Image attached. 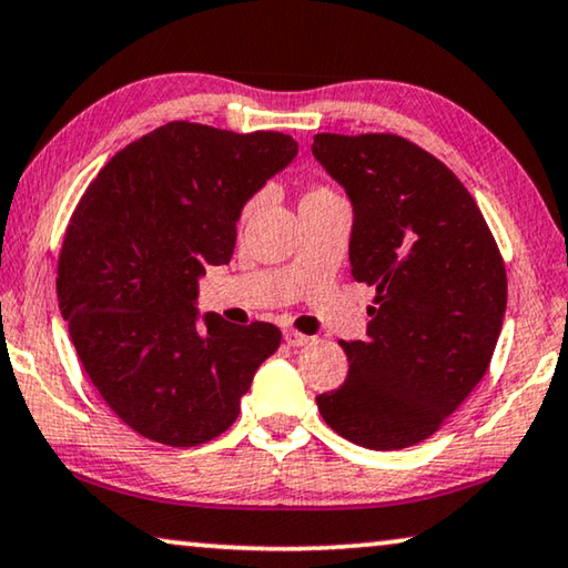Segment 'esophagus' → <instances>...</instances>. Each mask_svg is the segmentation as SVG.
<instances>
[{
	"instance_id": "34e87169",
	"label": "esophagus",
	"mask_w": 568,
	"mask_h": 568,
	"mask_svg": "<svg viewBox=\"0 0 568 568\" xmlns=\"http://www.w3.org/2000/svg\"><path fill=\"white\" fill-rule=\"evenodd\" d=\"M310 339H312L310 335L296 333V329H284V343L290 347H302V345H307Z\"/></svg>"
}]
</instances>
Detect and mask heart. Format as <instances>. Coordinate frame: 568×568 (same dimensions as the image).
Segmentation results:
<instances>
[{
  "label": "heart",
  "mask_w": 568,
  "mask_h": 568,
  "mask_svg": "<svg viewBox=\"0 0 568 568\" xmlns=\"http://www.w3.org/2000/svg\"><path fill=\"white\" fill-rule=\"evenodd\" d=\"M314 193H327V187H314V190H310V193H307V195H314ZM256 203H258V197H251V200H248V203H246V205H243V217H246V215H251V213H254V207H256Z\"/></svg>",
  "instance_id": "heart-1"
}]
</instances>
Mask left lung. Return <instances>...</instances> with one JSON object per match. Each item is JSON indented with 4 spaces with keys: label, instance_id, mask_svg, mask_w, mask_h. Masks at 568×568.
<instances>
[{
    "label": "left lung",
    "instance_id": "8db88e82",
    "mask_svg": "<svg viewBox=\"0 0 568 568\" xmlns=\"http://www.w3.org/2000/svg\"><path fill=\"white\" fill-rule=\"evenodd\" d=\"M312 154L353 203L351 266L375 290L368 339L339 343L351 371L317 396L329 429L404 449L439 429L490 368L508 276L473 195L396 134H317Z\"/></svg>",
    "mask_w": 568,
    "mask_h": 568
}]
</instances>
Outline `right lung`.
<instances>
[{"mask_svg":"<svg viewBox=\"0 0 568 568\" xmlns=\"http://www.w3.org/2000/svg\"><path fill=\"white\" fill-rule=\"evenodd\" d=\"M296 156L290 134L170 121L99 172L68 223L58 302L78 361L109 408L146 439L197 447L239 418L276 353L272 322L207 312L197 278L229 264L243 205Z\"/></svg>","mask_w":568,"mask_h":568,"instance_id":"obj_1","label":"right lung"}]
</instances>
